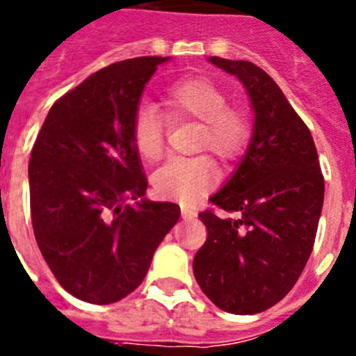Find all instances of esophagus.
<instances>
[{
    "label": "esophagus",
    "mask_w": 356,
    "mask_h": 356,
    "mask_svg": "<svg viewBox=\"0 0 356 356\" xmlns=\"http://www.w3.org/2000/svg\"><path fill=\"white\" fill-rule=\"evenodd\" d=\"M181 217L184 219H193V217H196V212L193 209H188V207L181 205Z\"/></svg>",
    "instance_id": "1"
}]
</instances>
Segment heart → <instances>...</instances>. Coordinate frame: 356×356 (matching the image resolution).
Here are the masks:
<instances>
[{
	"instance_id": "obj_1",
	"label": "heart",
	"mask_w": 356,
	"mask_h": 356,
	"mask_svg": "<svg viewBox=\"0 0 356 356\" xmlns=\"http://www.w3.org/2000/svg\"><path fill=\"white\" fill-rule=\"evenodd\" d=\"M165 112L171 119L201 122L197 151H210L222 162L244 153L251 139V122L238 108H229L225 90L207 78H185L163 94ZM131 139L140 156L156 162L163 153V121L153 106L137 108L131 121ZM217 169L205 156L171 160L155 171L151 181L156 196L165 200H196L217 184Z\"/></svg>"
}]
</instances>
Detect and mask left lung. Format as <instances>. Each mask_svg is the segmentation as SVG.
Returning <instances> with one entry per match:
<instances>
[{
    "label": "left lung",
    "instance_id": "1",
    "mask_svg": "<svg viewBox=\"0 0 356 356\" xmlns=\"http://www.w3.org/2000/svg\"><path fill=\"white\" fill-rule=\"evenodd\" d=\"M209 62L244 85L253 134L234 175L210 197L238 217L200 213L209 237L193 271L216 307L251 316L284 300L307 266L325 180L310 130L276 81L253 62L219 56Z\"/></svg>",
    "mask_w": 356,
    "mask_h": 356
}]
</instances>
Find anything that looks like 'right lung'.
Returning a JSON list of instances; mask_svg holds the SVG:
<instances>
[{
	"instance_id": "add662e5",
	"label": "right lung",
	"mask_w": 356,
	"mask_h": 356,
	"mask_svg": "<svg viewBox=\"0 0 356 356\" xmlns=\"http://www.w3.org/2000/svg\"><path fill=\"white\" fill-rule=\"evenodd\" d=\"M165 62L139 56L90 74L49 108L31 149L35 241L58 284L87 303H115L139 287L180 219L175 203L144 197L131 139L144 87Z\"/></svg>"
}]
</instances>
